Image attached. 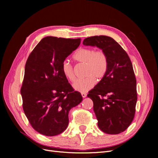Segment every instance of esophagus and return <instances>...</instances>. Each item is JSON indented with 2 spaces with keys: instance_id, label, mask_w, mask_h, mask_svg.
<instances>
[{
  "instance_id": "1",
  "label": "esophagus",
  "mask_w": 158,
  "mask_h": 158,
  "mask_svg": "<svg viewBox=\"0 0 158 158\" xmlns=\"http://www.w3.org/2000/svg\"><path fill=\"white\" fill-rule=\"evenodd\" d=\"M81 94H82V98H84L87 96V94H85V93H84V92H82V93Z\"/></svg>"
}]
</instances>
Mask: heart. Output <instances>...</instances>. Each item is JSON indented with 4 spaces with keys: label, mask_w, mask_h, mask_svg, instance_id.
Here are the masks:
<instances>
[{
    "label": "heart",
    "mask_w": 158,
    "mask_h": 158,
    "mask_svg": "<svg viewBox=\"0 0 158 158\" xmlns=\"http://www.w3.org/2000/svg\"><path fill=\"white\" fill-rule=\"evenodd\" d=\"M74 59L78 63L85 64V76L82 79H79L73 84L75 90L80 92H86L95 85V78L102 79L106 74L108 60L107 55L102 51H95L92 48H81L76 51ZM61 71L65 78L70 82L75 80L74 69L70 62L63 61L61 66Z\"/></svg>",
    "instance_id": "1"
}]
</instances>
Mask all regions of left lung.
<instances>
[{"instance_id": "1", "label": "left lung", "mask_w": 158, "mask_h": 158, "mask_svg": "<svg viewBox=\"0 0 158 158\" xmlns=\"http://www.w3.org/2000/svg\"><path fill=\"white\" fill-rule=\"evenodd\" d=\"M85 46L97 47L107 55L106 74L87 96L93 101L100 130L109 135L125 131L135 114L136 80L130 58L112 37L92 36L84 40Z\"/></svg>"}]
</instances>
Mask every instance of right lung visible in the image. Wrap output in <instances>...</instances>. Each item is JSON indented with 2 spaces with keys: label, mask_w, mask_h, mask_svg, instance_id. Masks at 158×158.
<instances>
[{
  "label": "right lung",
  "mask_w": 158,
  "mask_h": 158,
  "mask_svg": "<svg viewBox=\"0 0 158 158\" xmlns=\"http://www.w3.org/2000/svg\"><path fill=\"white\" fill-rule=\"evenodd\" d=\"M81 39L45 37L26 61L21 88L23 109L31 127L47 136L58 135L69 125L70 110L82 101L61 71L66 58Z\"/></svg>",
  "instance_id": "right-lung-1"
}]
</instances>
